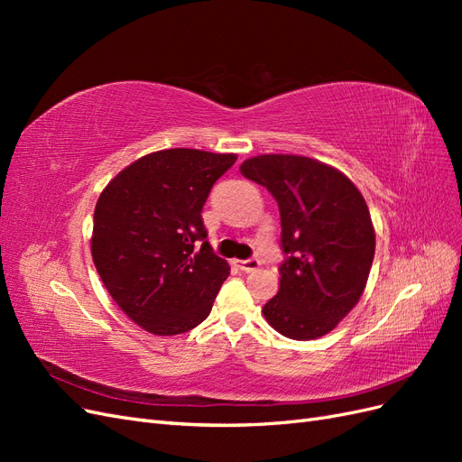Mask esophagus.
<instances>
[{"label":"esophagus","instance_id":"esophagus-1","mask_svg":"<svg viewBox=\"0 0 462 462\" xmlns=\"http://www.w3.org/2000/svg\"><path fill=\"white\" fill-rule=\"evenodd\" d=\"M260 260L258 258H246V260H239V268L243 272H254L260 268Z\"/></svg>","mask_w":462,"mask_h":462}]
</instances>
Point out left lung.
<instances>
[{
  "label": "left lung",
  "instance_id": "1",
  "mask_svg": "<svg viewBox=\"0 0 462 462\" xmlns=\"http://www.w3.org/2000/svg\"><path fill=\"white\" fill-rule=\"evenodd\" d=\"M241 173L272 192L282 216V279L262 312L289 339L321 337L366 287L375 250L368 206L351 179L312 158L263 153Z\"/></svg>",
  "mask_w": 462,
  "mask_h": 462
}]
</instances>
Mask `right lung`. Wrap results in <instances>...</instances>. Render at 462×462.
<instances>
[{
  "instance_id": "right-lung-1",
  "label": "right lung",
  "mask_w": 462,
  "mask_h": 462,
  "mask_svg": "<svg viewBox=\"0 0 462 462\" xmlns=\"http://www.w3.org/2000/svg\"><path fill=\"white\" fill-rule=\"evenodd\" d=\"M235 162V153L160 150L125 167L97 199L96 270L119 309L153 335L202 324L229 275L208 243L202 208Z\"/></svg>"
}]
</instances>
